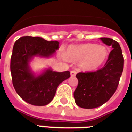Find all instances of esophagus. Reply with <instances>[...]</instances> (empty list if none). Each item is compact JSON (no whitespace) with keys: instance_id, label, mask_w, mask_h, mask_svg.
<instances>
[{"instance_id":"esophagus-1","label":"esophagus","mask_w":132,"mask_h":132,"mask_svg":"<svg viewBox=\"0 0 132 132\" xmlns=\"http://www.w3.org/2000/svg\"><path fill=\"white\" fill-rule=\"evenodd\" d=\"M77 72L75 70H72V71H70V75H71V76L72 77H75L76 75Z\"/></svg>"}]
</instances>
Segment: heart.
<instances>
[{
	"mask_svg": "<svg viewBox=\"0 0 132 132\" xmlns=\"http://www.w3.org/2000/svg\"><path fill=\"white\" fill-rule=\"evenodd\" d=\"M108 54V49L104 46L88 43L68 46L64 56L70 62H79L84 70L92 71L104 64Z\"/></svg>",
	"mask_w": 132,
	"mask_h": 132,
	"instance_id": "1",
	"label": "heart"
}]
</instances>
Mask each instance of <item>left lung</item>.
Instances as JSON below:
<instances>
[{"mask_svg": "<svg viewBox=\"0 0 132 132\" xmlns=\"http://www.w3.org/2000/svg\"><path fill=\"white\" fill-rule=\"evenodd\" d=\"M100 39L113 49L103 68L76 75L78 86L74 92L75 101L82 108H95L107 102L116 92L123 72L124 58L119 42L108 38Z\"/></svg>", "mask_w": 132, "mask_h": 132, "instance_id": "1", "label": "left lung"}]
</instances>
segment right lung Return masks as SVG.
I'll return each mask as SVG.
<instances>
[{
    "instance_id": "right-lung-1",
    "label": "right lung",
    "mask_w": 132,
    "mask_h": 132,
    "mask_svg": "<svg viewBox=\"0 0 132 132\" xmlns=\"http://www.w3.org/2000/svg\"><path fill=\"white\" fill-rule=\"evenodd\" d=\"M59 48L57 41H47L40 37L24 36L16 40L11 57V78L18 94L34 105H46L54 98L60 84L70 77L69 71L58 72L48 69L34 76L29 66L34 56L48 57Z\"/></svg>"
}]
</instances>
